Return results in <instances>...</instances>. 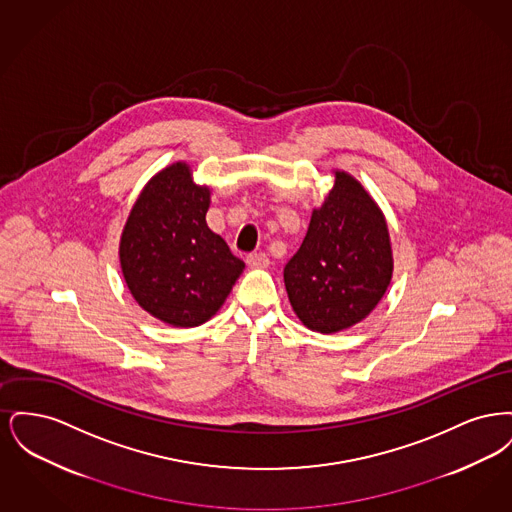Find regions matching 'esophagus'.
Masks as SVG:
<instances>
[{
    "label": "esophagus",
    "mask_w": 512,
    "mask_h": 512,
    "mask_svg": "<svg viewBox=\"0 0 512 512\" xmlns=\"http://www.w3.org/2000/svg\"><path fill=\"white\" fill-rule=\"evenodd\" d=\"M245 263H247L249 268H267L270 265V261H268L265 253H251V255H247Z\"/></svg>",
    "instance_id": "34e87169"
}]
</instances>
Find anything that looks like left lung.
<instances>
[{"mask_svg":"<svg viewBox=\"0 0 512 512\" xmlns=\"http://www.w3.org/2000/svg\"><path fill=\"white\" fill-rule=\"evenodd\" d=\"M313 209L309 230L284 268L293 313L313 332L336 334L365 320L393 276L388 222L349 172Z\"/></svg>","mask_w":512,"mask_h":512,"instance_id":"8db88e82","label":"left lung"}]
</instances>
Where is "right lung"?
Wrapping results in <instances>:
<instances>
[{
	"instance_id": "add662e5",
	"label": "right lung",
	"mask_w": 512,
	"mask_h": 512,
	"mask_svg": "<svg viewBox=\"0 0 512 512\" xmlns=\"http://www.w3.org/2000/svg\"><path fill=\"white\" fill-rule=\"evenodd\" d=\"M211 188L176 161L157 172L138 195L122 228V276L136 303L176 328H194L226 301L244 261L215 234L205 215Z\"/></svg>"
}]
</instances>
